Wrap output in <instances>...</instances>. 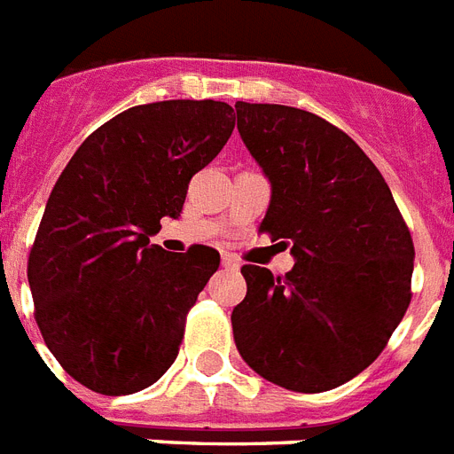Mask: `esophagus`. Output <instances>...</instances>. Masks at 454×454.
<instances>
[{"label":"esophagus","instance_id":"1","mask_svg":"<svg viewBox=\"0 0 454 454\" xmlns=\"http://www.w3.org/2000/svg\"><path fill=\"white\" fill-rule=\"evenodd\" d=\"M221 265H223V268H228V270H238L239 268L238 259H235V256H231V254H223V256H221Z\"/></svg>","mask_w":454,"mask_h":454}]
</instances>
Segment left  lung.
I'll return each mask as SVG.
<instances>
[{"label": "left lung", "instance_id": "left-lung-1", "mask_svg": "<svg viewBox=\"0 0 454 454\" xmlns=\"http://www.w3.org/2000/svg\"><path fill=\"white\" fill-rule=\"evenodd\" d=\"M235 112L270 182L261 233L296 261L285 278L242 265L235 345L265 380L326 392L371 366L406 315L411 231L380 169L329 121L285 105L238 102Z\"/></svg>", "mask_w": 454, "mask_h": 454}]
</instances>
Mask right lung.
<instances>
[{
	"label": "right lung",
	"mask_w": 454,
	"mask_h": 454,
	"mask_svg": "<svg viewBox=\"0 0 454 454\" xmlns=\"http://www.w3.org/2000/svg\"><path fill=\"white\" fill-rule=\"evenodd\" d=\"M233 128V106L215 99L132 106L99 125L55 182L27 279L43 342L88 389L135 394L179 355L219 252L169 254L149 238L182 215L191 176Z\"/></svg>",
	"instance_id": "add662e5"
}]
</instances>
